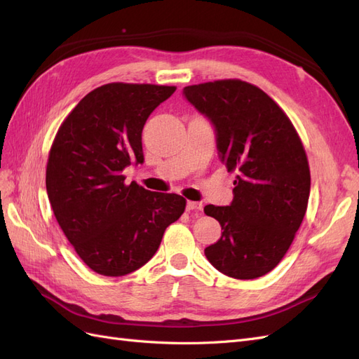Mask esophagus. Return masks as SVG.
I'll list each match as a JSON object with an SVG mask.
<instances>
[{
	"mask_svg": "<svg viewBox=\"0 0 359 359\" xmlns=\"http://www.w3.org/2000/svg\"><path fill=\"white\" fill-rule=\"evenodd\" d=\"M187 209L188 210H201L203 209V204L197 203V201H188L187 203Z\"/></svg>",
	"mask_w": 359,
	"mask_h": 359,
	"instance_id": "esophagus-1",
	"label": "esophagus"
}]
</instances>
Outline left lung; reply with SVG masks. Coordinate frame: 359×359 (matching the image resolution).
Returning a JSON list of instances; mask_svg holds the SVG:
<instances>
[{"mask_svg": "<svg viewBox=\"0 0 359 359\" xmlns=\"http://www.w3.org/2000/svg\"><path fill=\"white\" fill-rule=\"evenodd\" d=\"M183 95L210 118L221 161L238 172L230 206L204 208L222 230L204 254L231 278H259L283 260L305 217L311 177L302 141L281 107L247 81L188 86Z\"/></svg>", "mask_w": 359, "mask_h": 359, "instance_id": "1", "label": "left lung"}]
</instances>
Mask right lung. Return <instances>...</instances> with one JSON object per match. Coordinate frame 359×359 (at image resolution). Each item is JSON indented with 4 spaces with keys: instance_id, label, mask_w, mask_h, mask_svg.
<instances>
[{
    "instance_id": "add662e5",
    "label": "right lung",
    "mask_w": 359,
    "mask_h": 359,
    "mask_svg": "<svg viewBox=\"0 0 359 359\" xmlns=\"http://www.w3.org/2000/svg\"><path fill=\"white\" fill-rule=\"evenodd\" d=\"M176 87L109 83L90 91L61 123L49 150L46 191L58 225L91 271L123 276L144 266L185 212L177 194L125 183L141 163V132Z\"/></svg>"
}]
</instances>
